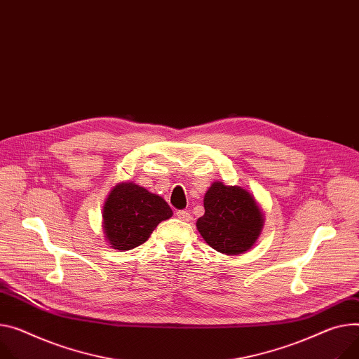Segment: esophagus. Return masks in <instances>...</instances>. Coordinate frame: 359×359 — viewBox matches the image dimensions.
Segmentation results:
<instances>
[{
  "instance_id": "obj_1",
  "label": "esophagus",
  "mask_w": 359,
  "mask_h": 359,
  "mask_svg": "<svg viewBox=\"0 0 359 359\" xmlns=\"http://www.w3.org/2000/svg\"><path fill=\"white\" fill-rule=\"evenodd\" d=\"M177 217L181 219V222H189L191 219V214L188 211H177Z\"/></svg>"
}]
</instances>
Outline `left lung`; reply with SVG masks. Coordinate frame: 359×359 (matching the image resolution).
<instances>
[{
  "label": "left lung",
  "mask_w": 359,
  "mask_h": 359,
  "mask_svg": "<svg viewBox=\"0 0 359 359\" xmlns=\"http://www.w3.org/2000/svg\"><path fill=\"white\" fill-rule=\"evenodd\" d=\"M204 215L197 230L214 250L229 256L250 250L257 241L264 217L255 197L237 185L215 181L204 196Z\"/></svg>",
  "instance_id": "1"
}]
</instances>
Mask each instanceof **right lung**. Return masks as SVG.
I'll return each mask as SVG.
<instances>
[{"mask_svg": "<svg viewBox=\"0 0 359 359\" xmlns=\"http://www.w3.org/2000/svg\"><path fill=\"white\" fill-rule=\"evenodd\" d=\"M103 231L112 249L132 250L145 243L156 226L172 217L162 197L133 182H121L103 205Z\"/></svg>", "mask_w": 359, "mask_h": 359, "instance_id": "right-lung-1", "label": "right lung"}]
</instances>
